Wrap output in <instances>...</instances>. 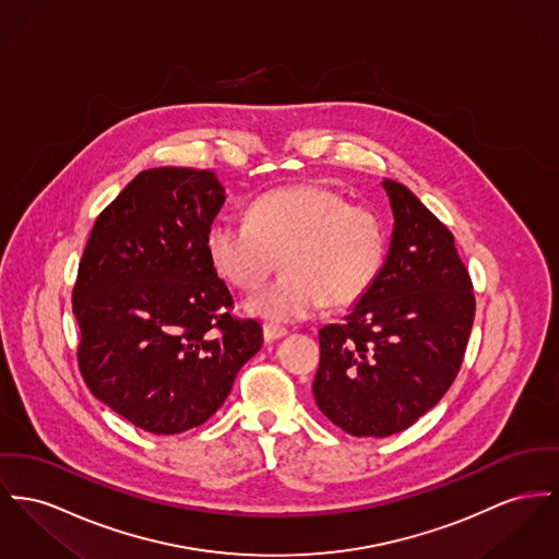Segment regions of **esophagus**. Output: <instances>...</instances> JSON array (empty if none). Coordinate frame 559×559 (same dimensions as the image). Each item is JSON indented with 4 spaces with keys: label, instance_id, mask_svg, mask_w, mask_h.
Segmentation results:
<instances>
[{
    "label": "esophagus",
    "instance_id": "esophagus-1",
    "mask_svg": "<svg viewBox=\"0 0 559 559\" xmlns=\"http://www.w3.org/2000/svg\"><path fill=\"white\" fill-rule=\"evenodd\" d=\"M286 335H288V331L284 326H280V324H271V322L262 324V336H264L266 343H273V341H277V338Z\"/></svg>",
    "mask_w": 559,
    "mask_h": 559
}]
</instances>
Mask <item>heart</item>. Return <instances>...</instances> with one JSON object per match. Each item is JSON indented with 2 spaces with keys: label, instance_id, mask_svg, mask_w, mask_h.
<instances>
[{
  "label": "heart",
  "instance_id": "b5f03b06",
  "mask_svg": "<svg viewBox=\"0 0 559 559\" xmlns=\"http://www.w3.org/2000/svg\"><path fill=\"white\" fill-rule=\"evenodd\" d=\"M207 254L218 275L246 295L262 288L282 259L286 273L248 300L246 311L297 322L324 302L347 307L369 293L385 257V228L335 188H273L248 205L246 223L221 218L210 226Z\"/></svg>",
  "mask_w": 559,
  "mask_h": 559
}]
</instances>
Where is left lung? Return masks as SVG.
I'll return each mask as SVG.
<instances>
[{
  "label": "left lung",
  "instance_id": "8db88e82",
  "mask_svg": "<svg viewBox=\"0 0 559 559\" xmlns=\"http://www.w3.org/2000/svg\"><path fill=\"white\" fill-rule=\"evenodd\" d=\"M394 230L369 293L320 331L313 396L352 437H390L432 409L460 371L475 320L453 235L409 188L383 180Z\"/></svg>",
  "mask_w": 559,
  "mask_h": 559
}]
</instances>
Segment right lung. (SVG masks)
<instances>
[{
	"label": "right lung",
	"mask_w": 559,
	"mask_h": 559,
	"mask_svg": "<svg viewBox=\"0 0 559 559\" xmlns=\"http://www.w3.org/2000/svg\"><path fill=\"white\" fill-rule=\"evenodd\" d=\"M224 199L214 171H142L97 216L78 266L80 372L93 396L152 435L207 421L261 349V324L228 313L233 297L207 254Z\"/></svg>",
	"instance_id": "1"
}]
</instances>
